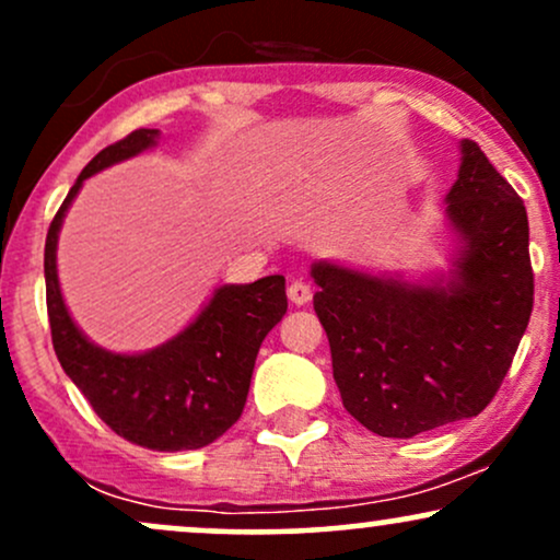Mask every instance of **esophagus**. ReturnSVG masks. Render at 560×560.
I'll use <instances>...</instances> for the list:
<instances>
[{"label": "esophagus", "mask_w": 560, "mask_h": 560, "mask_svg": "<svg viewBox=\"0 0 560 560\" xmlns=\"http://www.w3.org/2000/svg\"><path fill=\"white\" fill-rule=\"evenodd\" d=\"M287 294H289V300H292V305H307V302L313 300L311 284H307V281H302V279L289 281Z\"/></svg>", "instance_id": "34e87169"}]
</instances>
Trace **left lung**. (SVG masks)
I'll use <instances>...</instances> for the list:
<instances>
[{"instance_id": "1", "label": "left lung", "mask_w": 560, "mask_h": 560, "mask_svg": "<svg viewBox=\"0 0 560 560\" xmlns=\"http://www.w3.org/2000/svg\"><path fill=\"white\" fill-rule=\"evenodd\" d=\"M447 221L458 236L447 284L313 262V298L347 413L408 440L471 419L511 369L535 302L522 197L477 141H460Z\"/></svg>"}]
</instances>
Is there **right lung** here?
<instances>
[{"label":"right lung","instance_id":"add662e5","mask_svg":"<svg viewBox=\"0 0 560 560\" xmlns=\"http://www.w3.org/2000/svg\"><path fill=\"white\" fill-rule=\"evenodd\" d=\"M158 128H137L105 147L60 205L44 244V279L52 345L62 371L115 434L160 453L197 450L240 421L255 358L287 313L284 276L218 287L202 313L171 342L137 355L107 352L83 337L57 281V234L79 189L94 173L158 144Z\"/></svg>","mask_w":560,"mask_h":560}]
</instances>
